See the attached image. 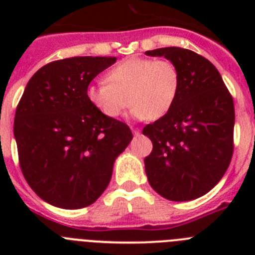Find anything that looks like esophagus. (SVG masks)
I'll return each mask as SVG.
<instances>
[{"label": "esophagus", "instance_id": "esophagus-1", "mask_svg": "<svg viewBox=\"0 0 255 255\" xmlns=\"http://www.w3.org/2000/svg\"><path fill=\"white\" fill-rule=\"evenodd\" d=\"M131 130L135 135L140 134V129H139V128H131Z\"/></svg>", "mask_w": 255, "mask_h": 255}]
</instances>
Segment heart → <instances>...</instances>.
I'll return each mask as SVG.
<instances>
[{"instance_id": "heart-1", "label": "heart", "mask_w": 255, "mask_h": 255, "mask_svg": "<svg viewBox=\"0 0 255 255\" xmlns=\"http://www.w3.org/2000/svg\"><path fill=\"white\" fill-rule=\"evenodd\" d=\"M105 79L87 88V98L110 119L120 116L129 101L136 119H161L175 105L181 85L179 69L166 58L129 57L108 70Z\"/></svg>"}]
</instances>
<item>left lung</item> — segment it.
<instances>
[{
	"mask_svg": "<svg viewBox=\"0 0 255 255\" xmlns=\"http://www.w3.org/2000/svg\"><path fill=\"white\" fill-rule=\"evenodd\" d=\"M176 65L179 96L167 114L144 126L153 149L144 158L150 186L168 200L186 202L217 185L234 153L233 96L211 61L180 47L147 51Z\"/></svg>",
	"mask_w": 255,
	"mask_h": 255,
	"instance_id": "left-lung-1",
	"label": "left lung"
}]
</instances>
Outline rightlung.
<instances>
[{
    "instance_id": "add662e5",
    "label": "right lung",
    "mask_w": 255,
    "mask_h": 255,
    "mask_svg": "<svg viewBox=\"0 0 255 255\" xmlns=\"http://www.w3.org/2000/svg\"><path fill=\"white\" fill-rule=\"evenodd\" d=\"M116 57H70L40 67L19 101L13 121L21 172L55 207L91 206L110 184L115 159L132 139L123 121L97 111L87 88Z\"/></svg>"
}]
</instances>
